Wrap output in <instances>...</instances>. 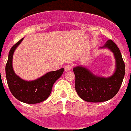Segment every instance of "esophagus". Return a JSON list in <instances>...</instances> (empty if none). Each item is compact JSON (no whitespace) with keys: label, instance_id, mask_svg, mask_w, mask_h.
Wrapping results in <instances>:
<instances>
[{"label":"esophagus","instance_id":"1","mask_svg":"<svg viewBox=\"0 0 131 131\" xmlns=\"http://www.w3.org/2000/svg\"><path fill=\"white\" fill-rule=\"evenodd\" d=\"M71 68H72V65H71V64H67L64 68L65 71H69V70H71Z\"/></svg>","mask_w":131,"mask_h":131}]
</instances>
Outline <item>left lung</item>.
Returning <instances> with one entry per match:
<instances>
[{
  "label": "left lung",
  "mask_w": 131,
  "mask_h": 131,
  "mask_svg": "<svg viewBox=\"0 0 131 131\" xmlns=\"http://www.w3.org/2000/svg\"><path fill=\"white\" fill-rule=\"evenodd\" d=\"M102 48L110 49L116 60V70L108 78L96 77L83 67L73 68L75 76V87L81 98L89 102H102L110 100L117 94L125 73L124 61L119 49L112 40H108Z\"/></svg>",
  "instance_id": "left-lung-1"
}]
</instances>
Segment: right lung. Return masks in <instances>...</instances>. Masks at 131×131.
<instances>
[{
  "label": "right lung",
  "mask_w": 131,
  "mask_h": 131,
  "mask_svg": "<svg viewBox=\"0 0 131 131\" xmlns=\"http://www.w3.org/2000/svg\"><path fill=\"white\" fill-rule=\"evenodd\" d=\"M24 38L12 47L6 65V76L9 89L12 95L26 104H37L43 102L50 96L54 83L63 73V68L47 73L37 79L26 81L16 75L12 68V58L14 50Z\"/></svg>",
  "instance_id": "obj_1"
}]
</instances>
